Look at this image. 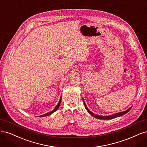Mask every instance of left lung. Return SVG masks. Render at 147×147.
Returning a JSON list of instances; mask_svg holds the SVG:
<instances>
[{
    "label": "left lung",
    "instance_id": "8db88e82",
    "mask_svg": "<svg viewBox=\"0 0 147 147\" xmlns=\"http://www.w3.org/2000/svg\"><path fill=\"white\" fill-rule=\"evenodd\" d=\"M83 102H84V105H85V107H86V109H87V111H88V112L90 113V114H91V115L93 116L94 117H95L96 118H98V119H102V120H110V119H112V118H116V117H118L123 115L125 114V113H126L127 112H128L131 110V109L132 108V107H129L128 109L125 111L121 112H118V113H115V114H113V115H111L102 116V115H97V114H94V113L90 111H89L88 107H87V105H86V103H85V101L84 100V99H83Z\"/></svg>",
    "mask_w": 147,
    "mask_h": 147
}]
</instances>
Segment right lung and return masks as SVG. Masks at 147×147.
<instances>
[{
	"label": "right lung",
	"mask_w": 147,
	"mask_h": 147,
	"mask_svg": "<svg viewBox=\"0 0 147 147\" xmlns=\"http://www.w3.org/2000/svg\"><path fill=\"white\" fill-rule=\"evenodd\" d=\"M61 98H60V101H59V102H58V104H57V105L56 106V107H55V109H54L53 110V111H52L51 112H48V113H46V114H44V115H40V117H46V116H48V115H50L51 114H52V113H54V112H55L58 109H59V106H60V102H61Z\"/></svg>",
	"instance_id": "right-lung-1"
}]
</instances>
